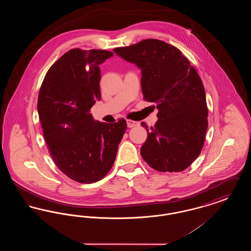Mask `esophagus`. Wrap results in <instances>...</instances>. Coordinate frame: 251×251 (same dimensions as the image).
Here are the masks:
<instances>
[{
  "label": "esophagus",
  "instance_id": "34e87169",
  "mask_svg": "<svg viewBox=\"0 0 251 251\" xmlns=\"http://www.w3.org/2000/svg\"><path fill=\"white\" fill-rule=\"evenodd\" d=\"M127 126H128L129 128L136 127V126H139V122H137V121H133V120H127Z\"/></svg>",
  "mask_w": 251,
  "mask_h": 251
}]
</instances>
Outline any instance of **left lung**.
I'll return each instance as SVG.
<instances>
[{
	"label": "left lung",
	"mask_w": 251,
	"mask_h": 251,
	"mask_svg": "<svg viewBox=\"0 0 251 251\" xmlns=\"http://www.w3.org/2000/svg\"><path fill=\"white\" fill-rule=\"evenodd\" d=\"M142 73L144 100L154 102L158 120L148 131L140 152L160 172L186 169L201 154L208 127V108L201 79L179 49L158 39H145L114 49Z\"/></svg>",
	"instance_id": "obj_1"
}]
</instances>
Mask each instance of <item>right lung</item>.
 Segmentation results:
<instances>
[{"label":"right lung","instance_id":"right-lung-1","mask_svg":"<svg viewBox=\"0 0 251 251\" xmlns=\"http://www.w3.org/2000/svg\"><path fill=\"white\" fill-rule=\"evenodd\" d=\"M113 56L103 50L72 49L46 73L37 111L50 154L69 178L92 183L113 167L126 120L95 121L89 114L100 99V65Z\"/></svg>","mask_w":251,"mask_h":251}]
</instances>
